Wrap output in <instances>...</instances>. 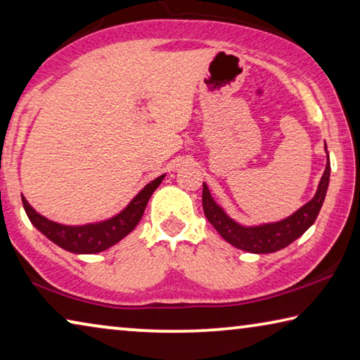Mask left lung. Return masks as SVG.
Listing matches in <instances>:
<instances>
[{"label": "left lung", "instance_id": "8db88e82", "mask_svg": "<svg viewBox=\"0 0 360 360\" xmlns=\"http://www.w3.org/2000/svg\"><path fill=\"white\" fill-rule=\"evenodd\" d=\"M327 150V146H325ZM330 181V158L327 152V165L325 171L319 182L316 195L312 200L303 205L298 211H295L292 216L277 222H266L259 226H242L237 221H233L229 214L222 210L218 203L211 197L208 186L203 182V213L210 221V224L219 232V236L229 242L233 247L243 252L250 253H274L278 252L290 243L295 242L296 238L303 236L316 221L319 211L322 208L328 189Z\"/></svg>", "mask_w": 360, "mask_h": 360}]
</instances>
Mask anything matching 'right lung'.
Listing matches in <instances>:
<instances>
[{
	"instance_id": "obj_1",
	"label": "right lung",
	"mask_w": 360,
	"mask_h": 360,
	"mask_svg": "<svg viewBox=\"0 0 360 360\" xmlns=\"http://www.w3.org/2000/svg\"><path fill=\"white\" fill-rule=\"evenodd\" d=\"M163 178L165 174L149 182L118 214L105 221L91 222V224L83 226L59 224V222L44 218L33 210L24 195H22V203H24L25 213L32 224L57 247L77 255H94L113 247L138 226L142 214H144L147 202H149L153 191L162 184Z\"/></svg>"
}]
</instances>
